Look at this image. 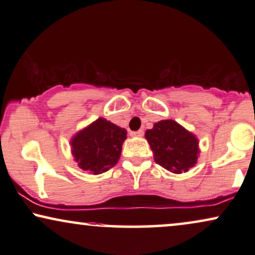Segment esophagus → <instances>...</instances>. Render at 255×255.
<instances>
[{"instance_id": "obj_1", "label": "esophagus", "mask_w": 255, "mask_h": 255, "mask_svg": "<svg viewBox=\"0 0 255 255\" xmlns=\"http://www.w3.org/2000/svg\"><path fill=\"white\" fill-rule=\"evenodd\" d=\"M131 136H136V137H141L143 136V130H137V131H130Z\"/></svg>"}]
</instances>
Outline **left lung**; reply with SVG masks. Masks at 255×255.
<instances>
[{
  "mask_svg": "<svg viewBox=\"0 0 255 255\" xmlns=\"http://www.w3.org/2000/svg\"><path fill=\"white\" fill-rule=\"evenodd\" d=\"M144 137L157 165L175 174L188 172L195 166L200 153L194 134L173 120H161L146 130Z\"/></svg>",
  "mask_w": 255,
  "mask_h": 255,
  "instance_id": "1",
  "label": "left lung"
}]
</instances>
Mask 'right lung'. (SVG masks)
<instances>
[{
	"mask_svg": "<svg viewBox=\"0 0 255 255\" xmlns=\"http://www.w3.org/2000/svg\"><path fill=\"white\" fill-rule=\"evenodd\" d=\"M126 138L125 128L99 118L70 140L74 160L82 170L94 175L107 172L120 159Z\"/></svg>",
	"mask_w": 255,
	"mask_h": 255,
	"instance_id": "obj_1",
	"label": "right lung"
}]
</instances>
